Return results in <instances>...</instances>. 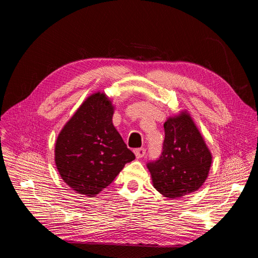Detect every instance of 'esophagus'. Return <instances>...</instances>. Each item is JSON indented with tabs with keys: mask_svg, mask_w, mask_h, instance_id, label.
Returning a JSON list of instances; mask_svg holds the SVG:
<instances>
[{
	"mask_svg": "<svg viewBox=\"0 0 258 258\" xmlns=\"http://www.w3.org/2000/svg\"><path fill=\"white\" fill-rule=\"evenodd\" d=\"M135 154L137 156V158H142V157H144L145 154H146V150L144 147L137 148V150H135Z\"/></svg>",
	"mask_w": 258,
	"mask_h": 258,
	"instance_id": "1",
	"label": "esophagus"
}]
</instances>
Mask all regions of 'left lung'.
<instances>
[{
  "label": "left lung",
  "mask_w": 258,
  "mask_h": 258,
  "mask_svg": "<svg viewBox=\"0 0 258 258\" xmlns=\"http://www.w3.org/2000/svg\"><path fill=\"white\" fill-rule=\"evenodd\" d=\"M165 141L158 160L147 163L153 186L176 199L198 190L209 175L212 154L190 114L181 111L163 123Z\"/></svg>",
  "instance_id": "1"
}]
</instances>
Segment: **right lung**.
Listing matches in <instances>:
<instances>
[{
  "instance_id": "right-lung-1",
  "label": "right lung",
  "mask_w": 258,
  "mask_h": 258,
  "mask_svg": "<svg viewBox=\"0 0 258 258\" xmlns=\"http://www.w3.org/2000/svg\"><path fill=\"white\" fill-rule=\"evenodd\" d=\"M114 105L104 92L90 95L58 135L54 162L63 182L95 197L136 158L113 124Z\"/></svg>"
}]
</instances>
